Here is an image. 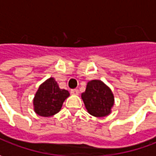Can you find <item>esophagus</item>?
Wrapping results in <instances>:
<instances>
[{"label": "esophagus", "mask_w": 156, "mask_h": 156, "mask_svg": "<svg viewBox=\"0 0 156 156\" xmlns=\"http://www.w3.org/2000/svg\"><path fill=\"white\" fill-rule=\"evenodd\" d=\"M71 93L73 95H78V89H71Z\"/></svg>", "instance_id": "1"}]
</instances>
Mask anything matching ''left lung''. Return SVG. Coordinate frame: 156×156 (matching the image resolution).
Masks as SVG:
<instances>
[{
    "label": "left lung",
    "instance_id": "8db88e82",
    "mask_svg": "<svg viewBox=\"0 0 156 156\" xmlns=\"http://www.w3.org/2000/svg\"><path fill=\"white\" fill-rule=\"evenodd\" d=\"M88 112L95 117H104L111 112L113 105V94L100 80L87 83L85 92L81 95Z\"/></svg>",
    "mask_w": 156,
    "mask_h": 156
}]
</instances>
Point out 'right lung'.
<instances>
[{"mask_svg": "<svg viewBox=\"0 0 156 156\" xmlns=\"http://www.w3.org/2000/svg\"><path fill=\"white\" fill-rule=\"evenodd\" d=\"M69 95V91L59 88L54 78H49L39 86L36 93L34 110L40 116H52L60 111L65 98Z\"/></svg>", "mask_w": 156, "mask_h": 156, "instance_id": "obj_1", "label": "right lung"}]
</instances>
